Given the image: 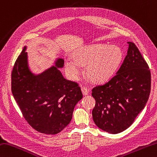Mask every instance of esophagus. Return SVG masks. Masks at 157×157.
<instances>
[{
	"mask_svg": "<svg viewBox=\"0 0 157 157\" xmlns=\"http://www.w3.org/2000/svg\"><path fill=\"white\" fill-rule=\"evenodd\" d=\"M81 90H82L83 94H84V95H87L88 94V90L87 88H86L85 86H81Z\"/></svg>",
	"mask_w": 157,
	"mask_h": 157,
	"instance_id": "34e87169",
	"label": "esophagus"
}]
</instances>
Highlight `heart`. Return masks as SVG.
<instances>
[{
  "mask_svg": "<svg viewBox=\"0 0 157 157\" xmlns=\"http://www.w3.org/2000/svg\"><path fill=\"white\" fill-rule=\"evenodd\" d=\"M123 53L117 45L98 44L82 48L73 54L74 60L65 61V70L70 79H76L85 66V74L91 82L103 83L111 78L121 64Z\"/></svg>",
  "mask_w": 157,
  "mask_h": 157,
  "instance_id": "1",
  "label": "heart"
}]
</instances>
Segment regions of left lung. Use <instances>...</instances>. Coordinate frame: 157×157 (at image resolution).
Masks as SVG:
<instances>
[{"label": "left lung", "mask_w": 157, "mask_h": 157, "mask_svg": "<svg viewBox=\"0 0 157 157\" xmlns=\"http://www.w3.org/2000/svg\"><path fill=\"white\" fill-rule=\"evenodd\" d=\"M116 75L92 90L96 104L92 112L98 127L116 134L133 124L148 100L151 87L149 67L133 42Z\"/></svg>", "instance_id": "8db88e82"}]
</instances>
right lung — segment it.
I'll return each mask as SVG.
<instances>
[{
  "mask_svg": "<svg viewBox=\"0 0 157 157\" xmlns=\"http://www.w3.org/2000/svg\"><path fill=\"white\" fill-rule=\"evenodd\" d=\"M26 46L15 61L11 73V91L26 121L40 133L55 135L72 119L75 105L83 95L77 83L67 80L60 71L64 60L36 75L30 70Z\"/></svg>",
  "mask_w": 157,
  "mask_h": 157,
  "instance_id": "right-lung-1",
  "label": "right lung"
}]
</instances>
